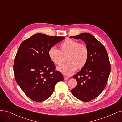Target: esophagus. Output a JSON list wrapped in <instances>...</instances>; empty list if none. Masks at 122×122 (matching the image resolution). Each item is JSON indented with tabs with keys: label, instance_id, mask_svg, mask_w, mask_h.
<instances>
[{
	"label": "esophagus",
	"instance_id": "1",
	"mask_svg": "<svg viewBox=\"0 0 122 122\" xmlns=\"http://www.w3.org/2000/svg\"><path fill=\"white\" fill-rule=\"evenodd\" d=\"M64 78L65 80H67L69 79V77L66 76H64Z\"/></svg>",
	"mask_w": 122,
	"mask_h": 122
}]
</instances>
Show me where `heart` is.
<instances>
[{"mask_svg": "<svg viewBox=\"0 0 122 122\" xmlns=\"http://www.w3.org/2000/svg\"><path fill=\"white\" fill-rule=\"evenodd\" d=\"M50 60L54 64L60 65L62 63V56L67 55V64L58 67L57 70L66 76H70L77 69H82L87 63L89 51L87 47L83 44L72 39H67L60 45V49L51 47L48 51Z\"/></svg>", "mask_w": 122, "mask_h": 122, "instance_id": "obj_1", "label": "heart"}]
</instances>
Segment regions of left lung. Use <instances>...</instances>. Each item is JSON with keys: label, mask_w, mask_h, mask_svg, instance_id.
Returning a JSON list of instances; mask_svg holds the SVG:
<instances>
[{"label": "left lung", "mask_w": 122, "mask_h": 122, "mask_svg": "<svg viewBox=\"0 0 122 122\" xmlns=\"http://www.w3.org/2000/svg\"><path fill=\"white\" fill-rule=\"evenodd\" d=\"M70 38L83 40L89 51L86 64L73 76L77 85L72 90V93L80 100L90 101L98 97L106 86L110 72L108 54L104 46L88 33Z\"/></svg>", "instance_id": "1"}]
</instances>
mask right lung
I'll list each match as a JSON object with an SVG mask.
<instances>
[{
    "label": "right lung",
    "mask_w": 122,
    "mask_h": 122,
    "mask_svg": "<svg viewBox=\"0 0 122 122\" xmlns=\"http://www.w3.org/2000/svg\"><path fill=\"white\" fill-rule=\"evenodd\" d=\"M64 39L36 34L20 45L14 60L15 77L22 90L32 100H45L52 94L55 85L64 80L62 74L55 70L48 51Z\"/></svg>",
    "instance_id": "1"
}]
</instances>
